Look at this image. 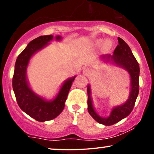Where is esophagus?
Instances as JSON below:
<instances>
[{"label":"esophagus","instance_id":"esophagus-1","mask_svg":"<svg viewBox=\"0 0 154 154\" xmlns=\"http://www.w3.org/2000/svg\"><path fill=\"white\" fill-rule=\"evenodd\" d=\"M82 73L84 74L85 75H88L90 73V69L88 68V67H83L82 68Z\"/></svg>","mask_w":154,"mask_h":154}]
</instances>
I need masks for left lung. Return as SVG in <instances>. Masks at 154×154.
I'll use <instances>...</instances> for the list:
<instances>
[{
	"label": "left lung",
	"mask_w": 154,
	"mask_h": 154,
	"mask_svg": "<svg viewBox=\"0 0 154 154\" xmlns=\"http://www.w3.org/2000/svg\"><path fill=\"white\" fill-rule=\"evenodd\" d=\"M119 45L116 46L114 54L103 55L101 56L106 62H112L117 66H121L128 72L130 76V92L128 100L125 103L114 107L108 117H101L95 111L91 98V87L88 85V110L92 117L97 122L106 126H110L117 123L120 120L127 117L131 113L135 106L136 99L139 93V75L140 67L138 62L132 54L131 49L122 38H118Z\"/></svg>",
	"instance_id": "obj_1"
}]
</instances>
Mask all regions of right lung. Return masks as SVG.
I'll use <instances>...</instances> for the list:
<instances>
[{
    "label": "right lung",
    "instance_id": "add662e5",
    "mask_svg": "<svg viewBox=\"0 0 154 154\" xmlns=\"http://www.w3.org/2000/svg\"><path fill=\"white\" fill-rule=\"evenodd\" d=\"M54 35H43L34 39L19 55L16 61L12 86L19 106L23 111L38 122L54 119L62 112L69 92L76 76L66 79L54 100H47L35 94L29 85L26 69L29 60L35 53L49 44ZM60 40L61 38L56 36Z\"/></svg>",
    "mask_w": 154,
    "mask_h": 154
}]
</instances>
